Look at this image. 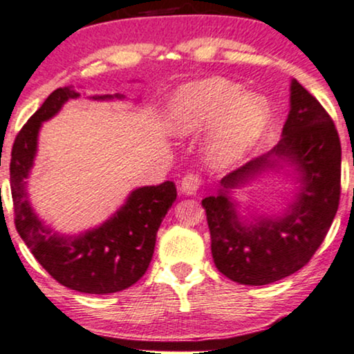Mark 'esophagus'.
Returning a JSON list of instances; mask_svg holds the SVG:
<instances>
[{
    "mask_svg": "<svg viewBox=\"0 0 354 354\" xmlns=\"http://www.w3.org/2000/svg\"><path fill=\"white\" fill-rule=\"evenodd\" d=\"M200 187H201V177L198 176V174L188 172L187 176L182 178L180 190L185 195H196V194H198Z\"/></svg>",
    "mask_w": 354,
    "mask_h": 354,
    "instance_id": "obj_1",
    "label": "esophagus"
}]
</instances>
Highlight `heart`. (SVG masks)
I'll return each instance as SVG.
<instances>
[{"label":"heart","mask_w":354,"mask_h":354,"mask_svg":"<svg viewBox=\"0 0 354 354\" xmlns=\"http://www.w3.org/2000/svg\"><path fill=\"white\" fill-rule=\"evenodd\" d=\"M171 120L177 135H195L213 125L206 138V156L214 166L226 167L259 140L267 127L268 107L263 99L242 95L231 81L208 77L177 91Z\"/></svg>","instance_id":"heart-1"}]
</instances>
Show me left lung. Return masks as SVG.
<instances>
[{
  "label": "left lung",
  "instance_id": "1",
  "mask_svg": "<svg viewBox=\"0 0 354 354\" xmlns=\"http://www.w3.org/2000/svg\"><path fill=\"white\" fill-rule=\"evenodd\" d=\"M274 157L296 163L303 174L300 198L286 215L245 223L236 216L228 188L276 165ZM216 196L201 201L216 268L239 284L261 286L296 273L324 242L339 205L342 145L322 104L299 82H291V110L283 138L268 154L224 177Z\"/></svg>",
  "mask_w": 354,
  "mask_h": 354
}]
</instances>
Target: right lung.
<instances>
[{"label":"right lung","instance_id":"add662e5","mask_svg":"<svg viewBox=\"0 0 354 354\" xmlns=\"http://www.w3.org/2000/svg\"><path fill=\"white\" fill-rule=\"evenodd\" d=\"M77 95L70 87L53 91L17 133L9 164L15 224L32 255L59 284L87 295H109L130 288L146 273L154 254L156 234L177 198V190L169 180L158 187L136 188L109 221L80 236H62L45 226L30 208L26 192L37 133L42 122ZM107 97L110 95L95 99Z\"/></svg>","mask_w":354,"mask_h":354}]
</instances>
